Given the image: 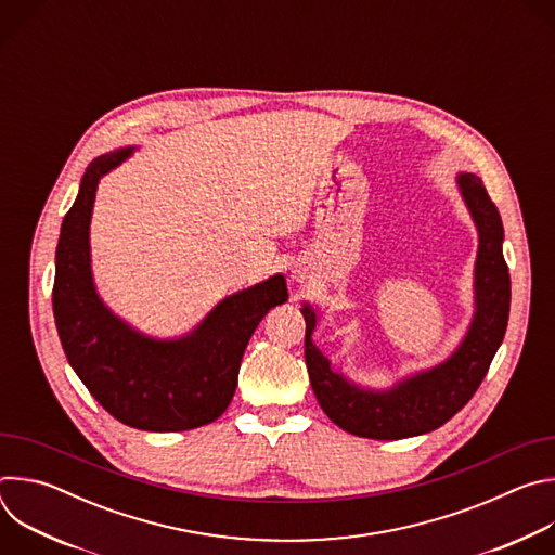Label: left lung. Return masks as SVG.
Listing matches in <instances>:
<instances>
[{
  "mask_svg": "<svg viewBox=\"0 0 555 555\" xmlns=\"http://www.w3.org/2000/svg\"><path fill=\"white\" fill-rule=\"evenodd\" d=\"M461 197L479 232L474 263V315L452 356L386 390L364 388L332 369L313 345L319 313L302 302L305 362L315 400L343 430L366 439H406L437 430L452 420L483 382L507 330L512 283L503 257V221L483 182L474 173H459Z\"/></svg>",
  "mask_w": 555,
  "mask_h": 555,
  "instance_id": "1",
  "label": "left lung"
}]
</instances>
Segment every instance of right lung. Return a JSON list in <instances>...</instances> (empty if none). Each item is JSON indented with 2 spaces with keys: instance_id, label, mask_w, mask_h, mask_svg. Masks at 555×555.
I'll use <instances>...</instances> for the list:
<instances>
[{
  "instance_id": "1",
  "label": "right lung",
  "mask_w": 555,
  "mask_h": 555,
  "mask_svg": "<svg viewBox=\"0 0 555 555\" xmlns=\"http://www.w3.org/2000/svg\"><path fill=\"white\" fill-rule=\"evenodd\" d=\"M135 146L99 155L63 217L52 309L65 358L94 400L125 426L178 433L206 426L228 409L250 336L263 315L287 300L283 274L225 296L180 338H151L101 300L90 255V221L103 176Z\"/></svg>"
}]
</instances>
